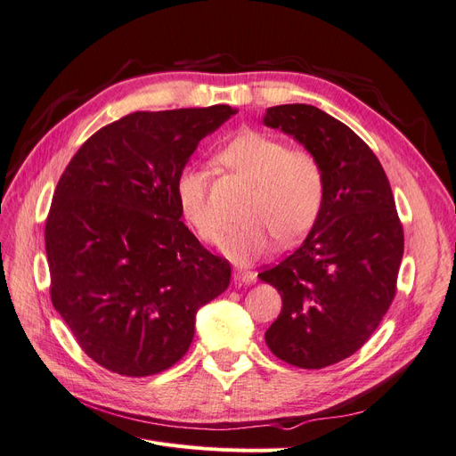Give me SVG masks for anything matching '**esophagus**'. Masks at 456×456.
I'll list each match as a JSON object with an SVG mask.
<instances>
[{"label":"esophagus","mask_w":456,"mask_h":456,"mask_svg":"<svg viewBox=\"0 0 456 456\" xmlns=\"http://www.w3.org/2000/svg\"><path fill=\"white\" fill-rule=\"evenodd\" d=\"M233 280L238 283H253L256 281V273L249 272V270H236L233 272Z\"/></svg>","instance_id":"1"}]
</instances>
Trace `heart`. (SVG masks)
<instances>
[{
  "instance_id": "b5f03b06",
  "label": "heart",
  "mask_w": 456,
  "mask_h": 456,
  "mask_svg": "<svg viewBox=\"0 0 456 456\" xmlns=\"http://www.w3.org/2000/svg\"><path fill=\"white\" fill-rule=\"evenodd\" d=\"M216 163L251 186L241 209L243 226L230 232L223 253L233 262H251L270 253L278 240L293 245L320 218L327 176L322 159L306 148H291L278 136L247 129L216 151ZM211 176L203 165L178 171L175 194L196 236L209 245L223 238V224L211 203Z\"/></svg>"
}]
</instances>
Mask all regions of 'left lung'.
Returning a JSON list of instances; mask_svg holds the SVG:
<instances>
[{
	"mask_svg": "<svg viewBox=\"0 0 456 456\" xmlns=\"http://www.w3.org/2000/svg\"><path fill=\"white\" fill-rule=\"evenodd\" d=\"M265 123L314 151L327 176L308 238L258 273L281 295L266 344L289 365L323 369L360 350L388 312L403 226L379 158L348 126L310 104L272 106Z\"/></svg>",
	"mask_w": 456,
	"mask_h": 456,
	"instance_id": "8db88e82",
	"label": "left lung"
}]
</instances>
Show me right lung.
I'll use <instances>...</instances> for the list:
<instances>
[{
  "mask_svg": "<svg viewBox=\"0 0 456 456\" xmlns=\"http://www.w3.org/2000/svg\"><path fill=\"white\" fill-rule=\"evenodd\" d=\"M228 104L133 112L66 165L45 223L51 302L79 348L123 377L175 365L232 268L181 220L175 181Z\"/></svg>",
  "mask_w": 456,
  "mask_h": 456,
  "instance_id": "right-lung-1",
  "label": "right lung"
}]
</instances>
